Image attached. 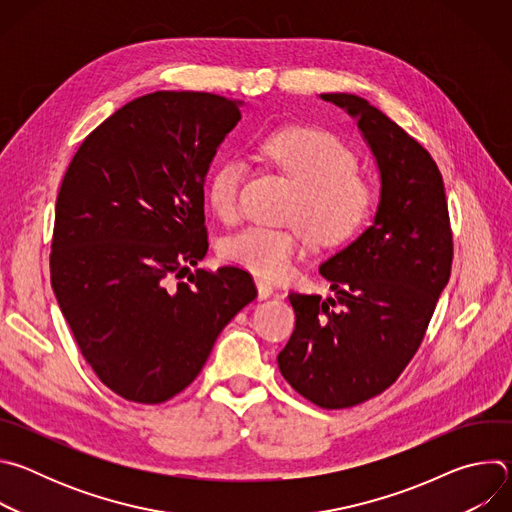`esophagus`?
<instances>
[{
  "label": "esophagus",
  "mask_w": 512,
  "mask_h": 512,
  "mask_svg": "<svg viewBox=\"0 0 512 512\" xmlns=\"http://www.w3.org/2000/svg\"><path fill=\"white\" fill-rule=\"evenodd\" d=\"M257 294H259V300H267L273 296V285L263 281V279H257Z\"/></svg>",
  "instance_id": "1"
}]
</instances>
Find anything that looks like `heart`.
Masks as SVG:
<instances>
[{"mask_svg":"<svg viewBox=\"0 0 512 512\" xmlns=\"http://www.w3.org/2000/svg\"><path fill=\"white\" fill-rule=\"evenodd\" d=\"M261 156L298 186L287 221L300 225L320 247H338L362 233L377 206L371 180L356 174L358 160L334 133L318 127H285L259 143ZM247 164L227 156L210 170L204 186L206 202L225 223L239 214V190ZM304 249L298 227H247L221 245V255L253 275L279 281L294 269Z\"/></svg>","mask_w":512,"mask_h":512,"instance_id":"1","label":"heart"}]
</instances>
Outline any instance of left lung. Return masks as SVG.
Instances as JSON below:
<instances>
[{
    "mask_svg": "<svg viewBox=\"0 0 512 512\" xmlns=\"http://www.w3.org/2000/svg\"><path fill=\"white\" fill-rule=\"evenodd\" d=\"M356 119L381 174L373 225L320 265L334 298L289 294L296 328L283 379L324 409L389 389L417 352L454 257L444 180L419 141L367 99L324 93Z\"/></svg>",
    "mask_w": 512,
    "mask_h": 512,
    "instance_id": "obj_1",
    "label": "left lung"
}]
</instances>
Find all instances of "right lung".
<instances>
[{"label": "right lung", "instance_id": "right-lung-1", "mask_svg": "<svg viewBox=\"0 0 512 512\" xmlns=\"http://www.w3.org/2000/svg\"><path fill=\"white\" fill-rule=\"evenodd\" d=\"M241 105L194 91L137 97L85 137L62 178L54 296L89 367L127 401L184 391L257 298L245 269L190 271L208 251L204 178Z\"/></svg>", "mask_w": 512, "mask_h": 512}]
</instances>
